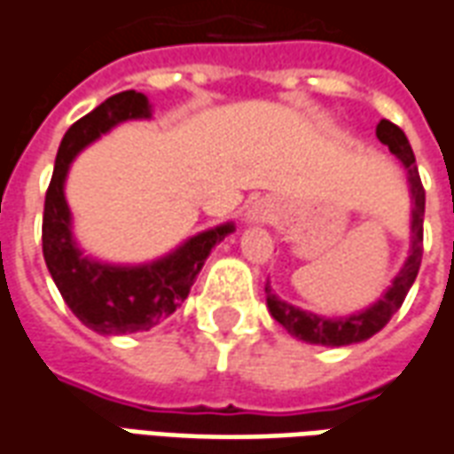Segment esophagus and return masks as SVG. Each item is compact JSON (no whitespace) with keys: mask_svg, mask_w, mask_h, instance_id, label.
<instances>
[{"mask_svg":"<svg viewBox=\"0 0 454 454\" xmlns=\"http://www.w3.org/2000/svg\"><path fill=\"white\" fill-rule=\"evenodd\" d=\"M270 211H272L270 201L260 199V201H255V204L248 208V221L250 223H265V221L270 218Z\"/></svg>","mask_w":454,"mask_h":454,"instance_id":"esophagus-1","label":"esophagus"}]
</instances>
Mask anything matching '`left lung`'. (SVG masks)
Returning <instances> with one entry per match:
<instances>
[{
	"label": "left lung",
	"mask_w": 454,
	"mask_h": 454,
	"mask_svg": "<svg viewBox=\"0 0 454 454\" xmlns=\"http://www.w3.org/2000/svg\"><path fill=\"white\" fill-rule=\"evenodd\" d=\"M376 137L403 161L405 172H408V184H411V196H413V221H411V255L405 260L401 272L393 278L391 287L381 294L379 302L366 307L359 315L348 317H322L315 312H304L294 304L285 302L278 294L272 293L270 285H265L268 294V309L275 322H280L287 334L309 341V344H322V347H347V344H359L364 339L373 337L376 332H381L383 326L391 322V317L401 309L405 294L413 287L418 270H420V260H423V216H426V189L420 182V174L415 167V154L411 150V142L405 137V132L398 125H393L388 120H381L376 128Z\"/></svg>",
	"instance_id": "obj_1"
}]
</instances>
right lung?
Listing matches in <instances>:
<instances>
[{"label": "right lung", "mask_w": 454, "mask_h": 454, "mask_svg": "<svg viewBox=\"0 0 454 454\" xmlns=\"http://www.w3.org/2000/svg\"><path fill=\"white\" fill-rule=\"evenodd\" d=\"M152 107L147 95L125 90L73 122L56 154L46 204H43V260L59 293L71 312L98 334L150 332L189 297L196 275L211 248L233 233V223H221L192 236L179 248L145 265H113L88 258L71 231V208L63 184L75 154L125 120H147Z\"/></svg>", "instance_id": "1"}]
</instances>
